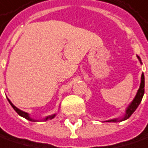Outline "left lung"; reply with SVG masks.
<instances>
[{
	"mask_svg": "<svg viewBox=\"0 0 148 148\" xmlns=\"http://www.w3.org/2000/svg\"><path fill=\"white\" fill-rule=\"evenodd\" d=\"M140 63L142 65V62L140 59V57L137 56ZM144 87H145V78H144V74L142 73L141 74V77H140V88L137 90V93L135 96V98L133 99V101L130 102V104L127 106L126 110H125V114L120 118V119H110V120H106V122H113V123H116V122H122V121L126 120L128 119L132 114L133 112L136 110V108L138 107V106L140 105V103L142 100V97L144 95Z\"/></svg>",
	"mask_w": 148,
	"mask_h": 148,
	"instance_id": "1",
	"label": "left lung"
}]
</instances>
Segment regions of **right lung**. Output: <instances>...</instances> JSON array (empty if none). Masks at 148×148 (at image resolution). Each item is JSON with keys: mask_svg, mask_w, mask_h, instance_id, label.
<instances>
[{"mask_svg": "<svg viewBox=\"0 0 148 148\" xmlns=\"http://www.w3.org/2000/svg\"><path fill=\"white\" fill-rule=\"evenodd\" d=\"M8 101H9L10 105L12 106V108L15 110V112L19 115V116H21V117H23V118H25V119H26L27 120H29L31 121V122H36L37 120H36V119H31L30 118V116H29V114L27 113V112H24V111H22V110H20V109H18V107H16L12 102L10 101L9 99H8ZM56 116V113H54V114H52V115H49V116H47L45 119H43V121H47L48 120V119H53L54 117Z\"/></svg>", "mask_w": 148, "mask_h": 148, "instance_id": "obj_1", "label": "right lung"}]
</instances>
